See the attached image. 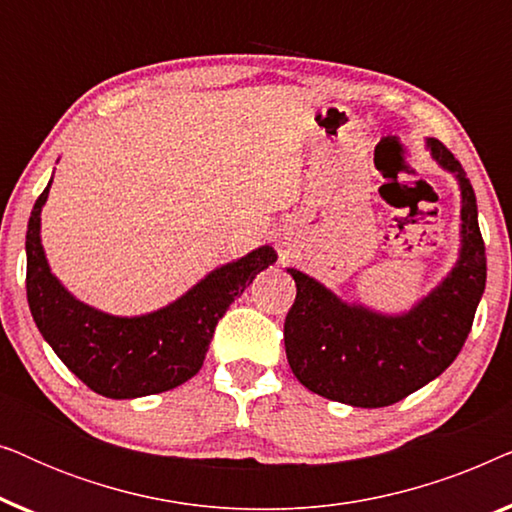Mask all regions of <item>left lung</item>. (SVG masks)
I'll use <instances>...</instances> for the list:
<instances>
[{"mask_svg":"<svg viewBox=\"0 0 512 512\" xmlns=\"http://www.w3.org/2000/svg\"><path fill=\"white\" fill-rule=\"evenodd\" d=\"M431 158L459 186V256L433 289L403 312L347 303L303 270L286 268L296 303L284 321L286 359L314 394L354 408H384L443 373L464 347L485 293L487 261L478 205L459 160L426 137Z\"/></svg>","mask_w":512,"mask_h":512,"instance_id":"obj_1","label":"left lung"}]
</instances>
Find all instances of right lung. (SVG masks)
<instances>
[{
    "label": "right lung",
    "instance_id": "add662e5",
    "mask_svg": "<svg viewBox=\"0 0 512 512\" xmlns=\"http://www.w3.org/2000/svg\"><path fill=\"white\" fill-rule=\"evenodd\" d=\"M53 177L27 223V303L58 359L95 391L116 398L163 394L198 375L214 328L261 270L277 261L263 244L207 272L177 300L144 314H111L83 303L53 275L41 244V212Z\"/></svg>",
    "mask_w": 512,
    "mask_h": 512
}]
</instances>
